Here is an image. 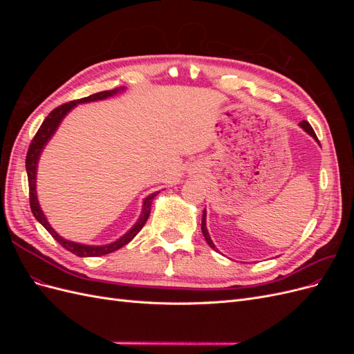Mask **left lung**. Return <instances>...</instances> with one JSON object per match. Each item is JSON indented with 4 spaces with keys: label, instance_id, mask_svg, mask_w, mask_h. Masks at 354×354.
Masks as SVG:
<instances>
[{
    "label": "left lung",
    "instance_id": "left-lung-1",
    "mask_svg": "<svg viewBox=\"0 0 354 354\" xmlns=\"http://www.w3.org/2000/svg\"><path fill=\"white\" fill-rule=\"evenodd\" d=\"M299 127L303 128V130L307 133V134H310L312 136L315 140L319 143V140H317V137H316V133L313 131V128H312V125H310L307 121H303V122H299ZM201 229H202V233H203V238H205V241H207V243L211 246L212 250H216L217 251V248H216V245L212 243V241H211V238H209V233H208V230H207V211L203 209V212H202V224H201Z\"/></svg>",
    "mask_w": 354,
    "mask_h": 354
}]
</instances>
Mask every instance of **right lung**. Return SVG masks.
Listing matches in <instances>:
<instances>
[{"instance_id": "right-lung-1", "label": "right lung", "mask_w": 354, "mask_h": 354, "mask_svg": "<svg viewBox=\"0 0 354 354\" xmlns=\"http://www.w3.org/2000/svg\"><path fill=\"white\" fill-rule=\"evenodd\" d=\"M124 90L125 88L121 87V88H115V90H111V91H100V93H95V94L88 95V97H84V99H80V100H73V102H69V103H65V104L59 106V108H56L55 111H51L48 113V116L44 120V122L41 124L39 130L37 131L35 137L32 138L30 146L28 149L26 173H28V183H29L30 211H32V214H34V217L42 224V226L46 227V230L63 246V248L71 251L72 254L78 255V257H100V255L111 254V252H113L116 250L122 248V246L130 242L146 224V221L149 218V214H151L152 201L159 194V192H155V194L145 198V201H143V209H142V214H140V217H138L137 223L134 224V226L130 230H128L124 234V236H121L118 241H115L112 243H108V245H100V246H97V245L77 243V242H72V241H68L65 238H62L60 234L50 226V223L47 221L44 212H42V209L39 207L38 198H37V167H38V160H39L42 149L46 147V145L48 143V140L53 137V134L56 133L57 127L63 121V118H65L75 108V106H77L78 103H88V102H95V100H104V99L112 97V95L121 93Z\"/></svg>"}]
</instances>
